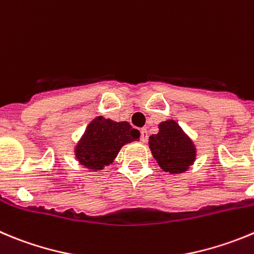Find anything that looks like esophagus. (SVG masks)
Returning a JSON list of instances; mask_svg holds the SVG:
<instances>
[{"mask_svg": "<svg viewBox=\"0 0 254 254\" xmlns=\"http://www.w3.org/2000/svg\"><path fill=\"white\" fill-rule=\"evenodd\" d=\"M147 139H148V132H147V129L142 128V129H141V141H142V142H146Z\"/></svg>", "mask_w": 254, "mask_h": 254, "instance_id": "1", "label": "esophagus"}]
</instances>
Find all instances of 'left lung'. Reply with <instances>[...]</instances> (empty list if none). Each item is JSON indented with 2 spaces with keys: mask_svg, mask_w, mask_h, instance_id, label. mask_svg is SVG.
<instances>
[{
  "mask_svg": "<svg viewBox=\"0 0 254 254\" xmlns=\"http://www.w3.org/2000/svg\"><path fill=\"white\" fill-rule=\"evenodd\" d=\"M148 146L165 173H185L196 159L194 142L174 120L160 123L159 133L150 136Z\"/></svg>",
  "mask_w": 254,
  "mask_h": 254,
  "instance_id": "left-lung-1",
  "label": "left lung"
}]
</instances>
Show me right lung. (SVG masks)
Instances as JSON below:
<instances>
[{
  "label": "right lung",
  "instance_id": "obj_1",
  "mask_svg": "<svg viewBox=\"0 0 254 254\" xmlns=\"http://www.w3.org/2000/svg\"><path fill=\"white\" fill-rule=\"evenodd\" d=\"M139 132L128 122H115L102 116L87 126L74 152L79 164L92 171L103 170L117 157L126 143L138 141Z\"/></svg>",
  "mask_w": 254,
  "mask_h": 254
}]
</instances>
